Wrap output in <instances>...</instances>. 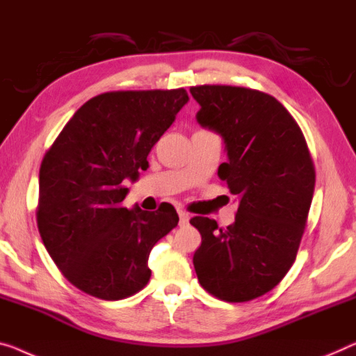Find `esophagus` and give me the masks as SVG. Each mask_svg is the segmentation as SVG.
I'll return each mask as SVG.
<instances>
[{"label":"esophagus","instance_id":"1","mask_svg":"<svg viewBox=\"0 0 356 356\" xmlns=\"http://www.w3.org/2000/svg\"><path fill=\"white\" fill-rule=\"evenodd\" d=\"M177 214H179V224L180 225H187L188 224V214L185 211H182V209H177Z\"/></svg>","mask_w":356,"mask_h":356}]
</instances>
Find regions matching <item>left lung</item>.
I'll list each match as a JSON object with an SVG mask.
<instances>
[{"label":"left lung","instance_id":"1","mask_svg":"<svg viewBox=\"0 0 356 356\" xmlns=\"http://www.w3.org/2000/svg\"><path fill=\"white\" fill-rule=\"evenodd\" d=\"M196 121L222 136L229 161L217 171L240 204L235 222L190 220L201 233L193 265L200 284L227 302L272 291L293 267L314 198L315 168L305 137L272 95L249 88H190Z\"/></svg>","mask_w":356,"mask_h":356}]
</instances>
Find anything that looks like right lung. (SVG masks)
<instances>
[{"label":"right lung","instance_id":"1","mask_svg":"<svg viewBox=\"0 0 356 356\" xmlns=\"http://www.w3.org/2000/svg\"><path fill=\"white\" fill-rule=\"evenodd\" d=\"M188 102L184 88L113 91L89 99L63 127L40 168L41 240L73 286L104 300L145 288L152 248L177 225L172 204L123 208L153 145Z\"/></svg>","mask_w":356,"mask_h":356}]
</instances>
